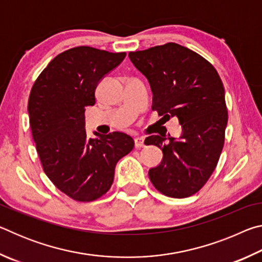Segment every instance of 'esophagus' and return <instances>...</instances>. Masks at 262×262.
<instances>
[{"label": "esophagus", "mask_w": 262, "mask_h": 262, "mask_svg": "<svg viewBox=\"0 0 262 262\" xmlns=\"http://www.w3.org/2000/svg\"><path fill=\"white\" fill-rule=\"evenodd\" d=\"M134 142H135V148L140 149L142 147H144V139H143V137H135Z\"/></svg>", "instance_id": "34e87169"}]
</instances>
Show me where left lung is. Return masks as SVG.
Returning a JSON list of instances; mask_svg holds the SVG:
<instances>
[{
    "mask_svg": "<svg viewBox=\"0 0 262 262\" xmlns=\"http://www.w3.org/2000/svg\"><path fill=\"white\" fill-rule=\"evenodd\" d=\"M130 61L148 78L152 110L165 121L177 117L183 128L179 139L148 136L163 151V161L149 170L158 192L187 198L210 178L224 145L228 110L224 86L209 61L176 42L129 52Z\"/></svg>",
    "mask_w": 262,
    "mask_h": 262,
    "instance_id": "1",
    "label": "left lung"
}]
</instances>
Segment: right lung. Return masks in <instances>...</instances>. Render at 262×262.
Here are the masks:
<instances>
[{"label": "right lung", "instance_id": "obj_1", "mask_svg": "<svg viewBox=\"0 0 262 262\" xmlns=\"http://www.w3.org/2000/svg\"><path fill=\"white\" fill-rule=\"evenodd\" d=\"M125 56L89 46L70 48L48 63L31 89L30 126L43 172L73 200L103 196L113 184L118 161L134 148L125 133L89 139L84 128V112L96 103L97 85Z\"/></svg>", "mask_w": 262, "mask_h": 262}]
</instances>
